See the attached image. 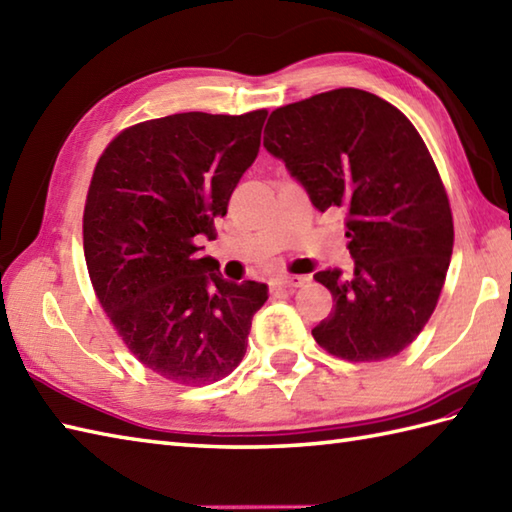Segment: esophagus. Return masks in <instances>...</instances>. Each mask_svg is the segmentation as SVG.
Instances as JSON below:
<instances>
[{"instance_id": "obj_1", "label": "esophagus", "mask_w": 512, "mask_h": 512, "mask_svg": "<svg viewBox=\"0 0 512 512\" xmlns=\"http://www.w3.org/2000/svg\"><path fill=\"white\" fill-rule=\"evenodd\" d=\"M303 284H306V277H297V275H290V277H277L273 279V290H284V292H290L295 288H301Z\"/></svg>"}]
</instances>
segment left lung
Segmentation results:
<instances>
[{"mask_svg": "<svg viewBox=\"0 0 512 512\" xmlns=\"http://www.w3.org/2000/svg\"><path fill=\"white\" fill-rule=\"evenodd\" d=\"M264 147L314 209L345 215L354 273L314 275L334 299L314 341L356 363L400 354L436 310L453 253L447 191L416 127L376 94L341 88L275 110Z\"/></svg>", "mask_w": 512, "mask_h": 512, "instance_id": "obj_1", "label": "left lung"}]
</instances>
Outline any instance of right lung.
<instances>
[{"label":"right lung","instance_id":"obj_1","mask_svg":"<svg viewBox=\"0 0 512 512\" xmlns=\"http://www.w3.org/2000/svg\"><path fill=\"white\" fill-rule=\"evenodd\" d=\"M268 112H184L118 134L83 213L85 264L123 343L151 372L206 385L242 363L259 281H226L198 242L259 154Z\"/></svg>","mask_w":512,"mask_h":512}]
</instances>
